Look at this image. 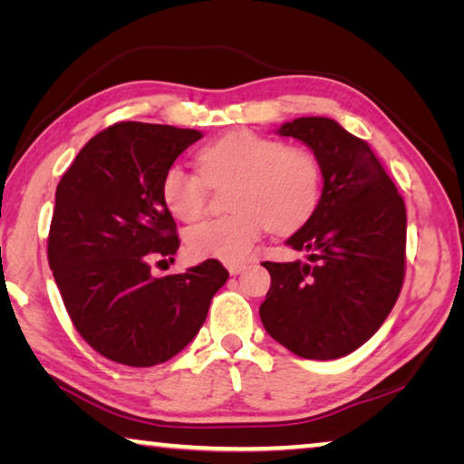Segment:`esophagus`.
<instances>
[{"mask_svg": "<svg viewBox=\"0 0 464 464\" xmlns=\"http://www.w3.org/2000/svg\"><path fill=\"white\" fill-rule=\"evenodd\" d=\"M227 270H229L231 276H237V274L246 270V264H227Z\"/></svg>", "mask_w": 464, "mask_h": 464, "instance_id": "esophagus-1", "label": "esophagus"}]
</instances>
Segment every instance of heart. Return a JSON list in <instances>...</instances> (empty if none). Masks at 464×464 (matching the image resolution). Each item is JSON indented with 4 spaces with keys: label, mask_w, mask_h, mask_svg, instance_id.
<instances>
[{
    "label": "heart",
    "mask_w": 464,
    "mask_h": 464,
    "mask_svg": "<svg viewBox=\"0 0 464 464\" xmlns=\"http://www.w3.org/2000/svg\"><path fill=\"white\" fill-rule=\"evenodd\" d=\"M200 171L171 163L161 176V198L179 221L198 218L208 200V184L235 182L233 215L208 218L186 231V246L196 257L227 264L247 260L268 227L293 233L315 215L324 174L315 155L251 130H235L198 151Z\"/></svg>",
    "instance_id": "heart-1"
}]
</instances>
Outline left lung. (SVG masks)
Here are the masks:
<instances>
[{"mask_svg": "<svg viewBox=\"0 0 464 464\" xmlns=\"http://www.w3.org/2000/svg\"><path fill=\"white\" fill-rule=\"evenodd\" d=\"M278 135L311 149L324 190L315 215L286 239L309 262H264L272 285L260 317L293 354L342 358L371 340L401 293L405 204L366 140L335 121L303 116Z\"/></svg>", "mask_w": 464, "mask_h": 464, "instance_id": "left-lung-1", "label": "left lung"}]
</instances>
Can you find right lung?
<instances>
[{"instance_id": "1", "label": "right lung", "mask_w": 464, "mask_h": 464, "mask_svg": "<svg viewBox=\"0 0 464 464\" xmlns=\"http://www.w3.org/2000/svg\"><path fill=\"white\" fill-rule=\"evenodd\" d=\"M198 139L194 129L119 122L90 139L57 186L49 266L75 329L112 362L174 358L229 278L217 260L163 278L149 266L179 247L161 176Z\"/></svg>"}]
</instances>
